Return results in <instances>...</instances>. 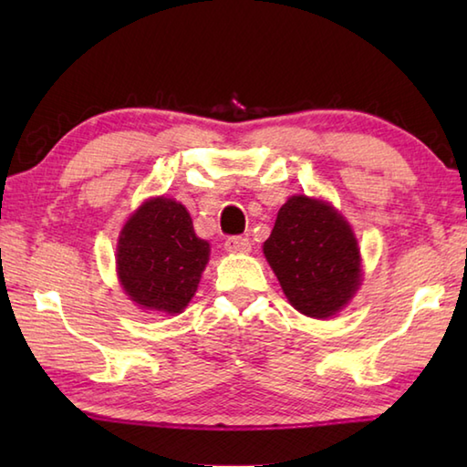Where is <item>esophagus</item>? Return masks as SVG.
<instances>
[{
  "label": "esophagus",
  "instance_id": "34e87169",
  "mask_svg": "<svg viewBox=\"0 0 467 467\" xmlns=\"http://www.w3.org/2000/svg\"><path fill=\"white\" fill-rule=\"evenodd\" d=\"M224 249L228 253H249L251 241L246 239V236H231V239H226Z\"/></svg>",
  "mask_w": 467,
  "mask_h": 467
}]
</instances>
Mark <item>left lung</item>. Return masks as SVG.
Returning <instances> with one entry per match:
<instances>
[{
    "mask_svg": "<svg viewBox=\"0 0 467 467\" xmlns=\"http://www.w3.org/2000/svg\"><path fill=\"white\" fill-rule=\"evenodd\" d=\"M263 253L289 303L315 319L339 313L361 285V254L351 226L319 198L291 196Z\"/></svg>",
    "mask_w": 467,
    "mask_h": 467,
    "instance_id": "obj_1",
    "label": "left lung"
}]
</instances>
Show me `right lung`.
I'll use <instances>...</instances> for the list:
<instances>
[{
    "label": "right lung",
    "instance_id": "right-lung-1",
    "mask_svg": "<svg viewBox=\"0 0 467 467\" xmlns=\"http://www.w3.org/2000/svg\"><path fill=\"white\" fill-rule=\"evenodd\" d=\"M211 254L192 218L174 198L156 196L128 218L116 249L118 279L138 306L182 313L196 293Z\"/></svg>",
    "mask_w": 467,
    "mask_h": 467
}]
</instances>
